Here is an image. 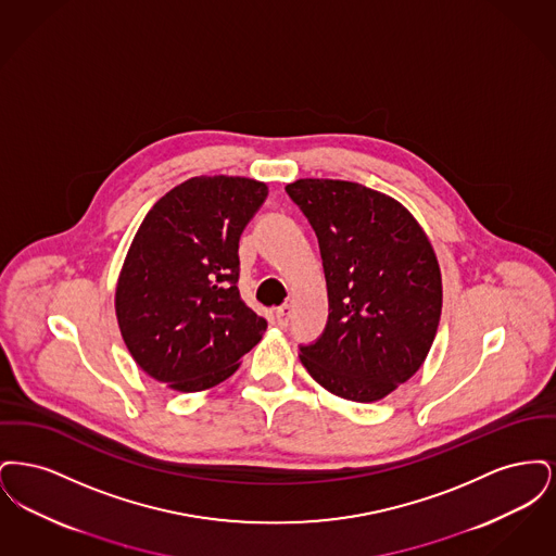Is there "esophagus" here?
Instances as JSON below:
<instances>
[{
    "instance_id": "obj_1",
    "label": "esophagus",
    "mask_w": 556,
    "mask_h": 556,
    "mask_svg": "<svg viewBox=\"0 0 556 556\" xmlns=\"http://www.w3.org/2000/svg\"><path fill=\"white\" fill-rule=\"evenodd\" d=\"M290 313L291 308L288 304H283L281 308H277V311H275V320H277V325H279V327H288V323H290Z\"/></svg>"
}]
</instances>
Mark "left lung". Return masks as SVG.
<instances>
[{"mask_svg": "<svg viewBox=\"0 0 556 556\" xmlns=\"http://www.w3.org/2000/svg\"><path fill=\"white\" fill-rule=\"evenodd\" d=\"M315 229L329 317L300 361L327 392L377 402L421 369L442 315V275L421 225L394 198L352 181L286 187Z\"/></svg>", "mask_w": 556, "mask_h": 556, "instance_id": "8db88e82", "label": "left lung"}]
</instances>
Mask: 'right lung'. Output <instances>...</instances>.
Returning a JSON list of instances; mask_svg holds the SVG:
<instances>
[{
    "label": "right lung",
    "mask_w": 556,
    "mask_h": 556,
    "mask_svg": "<svg viewBox=\"0 0 556 556\" xmlns=\"http://www.w3.org/2000/svg\"><path fill=\"white\" fill-rule=\"evenodd\" d=\"M268 187L193 177L162 195L132 238L116 286V318L135 363L177 392L231 377L266 320L238 290L239 238Z\"/></svg>",
    "instance_id": "1"
}]
</instances>
